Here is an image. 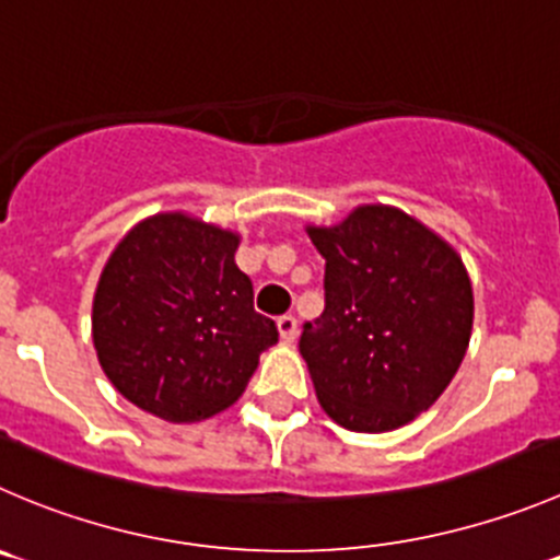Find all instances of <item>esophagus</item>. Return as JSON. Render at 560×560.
<instances>
[{
  "label": "esophagus",
  "instance_id": "1",
  "mask_svg": "<svg viewBox=\"0 0 560 560\" xmlns=\"http://www.w3.org/2000/svg\"><path fill=\"white\" fill-rule=\"evenodd\" d=\"M277 329H280V338H283L285 343H294L296 332H300V324H296V316H291V313L280 316V318H277Z\"/></svg>",
  "mask_w": 560,
  "mask_h": 560
}]
</instances>
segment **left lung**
<instances>
[{
    "instance_id": "1",
    "label": "left lung",
    "mask_w": 560,
    "mask_h": 560,
    "mask_svg": "<svg viewBox=\"0 0 560 560\" xmlns=\"http://www.w3.org/2000/svg\"><path fill=\"white\" fill-rule=\"evenodd\" d=\"M327 260L324 313L300 351L318 404L338 425H407L451 385L472 332V285L459 253L396 206H357L307 225Z\"/></svg>"
}]
</instances>
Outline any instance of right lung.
<instances>
[{
    "mask_svg": "<svg viewBox=\"0 0 560 560\" xmlns=\"http://www.w3.org/2000/svg\"><path fill=\"white\" fill-rule=\"evenodd\" d=\"M242 236L162 211L112 249L93 296V346L106 380L135 407L195 423L231 407L277 343L236 266Z\"/></svg>",
    "mask_w": 560,
    "mask_h": 560,
    "instance_id": "1",
    "label": "right lung"
}]
</instances>
